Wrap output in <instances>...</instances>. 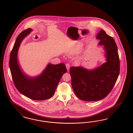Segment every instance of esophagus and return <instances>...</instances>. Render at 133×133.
<instances>
[{
    "mask_svg": "<svg viewBox=\"0 0 133 133\" xmlns=\"http://www.w3.org/2000/svg\"><path fill=\"white\" fill-rule=\"evenodd\" d=\"M66 68L67 69V70L69 71V69L70 68V65L69 63H67L66 64Z\"/></svg>",
    "mask_w": 133,
    "mask_h": 133,
    "instance_id": "obj_1",
    "label": "esophagus"
}]
</instances>
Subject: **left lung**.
Listing matches in <instances>:
<instances>
[{
  "instance_id": "8db88e82",
  "label": "left lung",
  "mask_w": 133,
  "mask_h": 133,
  "mask_svg": "<svg viewBox=\"0 0 133 133\" xmlns=\"http://www.w3.org/2000/svg\"><path fill=\"white\" fill-rule=\"evenodd\" d=\"M99 45L105 51L106 62L92 70L71 67L70 74L76 96L83 101H96L105 98L114 87L120 71L118 50L115 40L101 29L97 34Z\"/></svg>"
}]
</instances>
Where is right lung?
Segmentation results:
<instances>
[{
	"label": "right lung",
	"instance_id": "right-lung-1",
	"mask_svg": "<svg viewBox=\"0 0 133 133\" xmlns=\"http://www.w3.org/2000/svg\"><path fill=\"white\" fill-rule=\"evenodd\" d=\"M31 31V29L28 28L17 37L10 56V69L14 84L18 91L32 100H45L54 95L67 69L64 63H49L41 74L36 77H30L23 72L18 64V52L21 42Z\"/></svg>",
	"mask_w": 133,
	"mask_h": 133
}]
</instances>
